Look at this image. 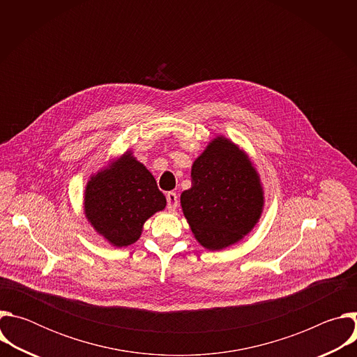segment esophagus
Masks as SVG:
<instances>
[{"instance_id":"esophagus-1","label":"esophagus","mask_w":357,"mask_h":357,"mask_svg":"<svg viewBox=\"0 0 357 357\" xmlns=\"http://www.w3.org/2000/svg\"><path fill=\"white\" fill-rule=\"evenodd\" d=\"M178 206V195L175 192H168L167 193V208L168 211L174 212Z\"/></svg>"}]
</instances>
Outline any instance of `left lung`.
Returning a JSON list of instances; mask_svg holds the SVG:
<instances>
[{
  "label": "left lung",
  "instance_id": "obj_1",
  "mask_svg": "<svg viewBox=\"0 0 357 357\" xmlns=\"http://www.w3.org/2000/svg\"><path fill=\"white\" fill-rule=\"evenodd\" d=\"M182 211L202 245L222 250L245 236L263 209L260 178L233 142L218 137L192 167Z\"/></svg>",
  "mask_w": 357,
  "mask_h": 357
}]
</instances>
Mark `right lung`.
<instances>
[{"mask_svg":"<svg viewBox=\"0 0 357 357\" xmlns=\"http://www.w3.org/2000/svg\"><path fill=\"white\" fill-rule=\"evenodd\" d=\"M165 205L167 199L154 176L128 152L110 169L94 175L86 186L89 222L117 247L137 241L144 222Z\"/></svg>","mask_w":357,"mask_h":357,"instance_id":"add662e5","label":"right lung"}]
</instances>
